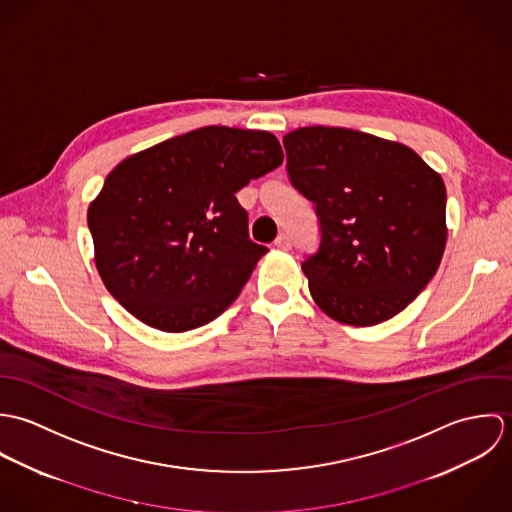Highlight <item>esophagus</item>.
Masks as SVG:
<instances>
[{"instance_id": "esophagus-1", "label": "esophagus", "mask_w": 512, "mask_h": 512, "mask_svg": "<svg viewBox=\"0 0 512 512\" xmlns=\"http://www.w3.org/2000/svg\"><path fill=\"white\" fill-rule=\"evenodd\" d=\"M274 244H276L278 248H282V250H290V248H292V240H290L288 234H280V236L274 240Z\"/></svg>"}]
</instances>
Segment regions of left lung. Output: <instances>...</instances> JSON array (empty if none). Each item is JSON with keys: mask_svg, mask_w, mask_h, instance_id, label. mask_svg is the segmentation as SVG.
Masks as SVG:
<instances>
[{"mask_svg": "<svg viewBox=\"0 0 512 512\" xmlns=\"http://www.w3.org/2000/svg\"><path fill=\"white\" fill-rule=\"evenodd\" d=\"M293 187L315 203L319 252L301 264L331 319L368 327L412 303L447 242L445 185L414 149L347 128L284 136Z\"/></svg>", "mask_w": 512, "mask_h": 512, "instance_id": "obj_1", "label": "left lung"}]
</instances>
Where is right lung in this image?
<instances>
[{"label": "right lung", "mask_w": 512, "mask_h": 512, "mask_svg": "<svg viewBox=\"0 0 512 512\" xmlns=\"http://www.w3.org/2000/svg\"><path fill=\"white\" fill-rule=\"evenodd\" d=\"M282 161L274 134L226 126L120 161L86 213L106 290L165 333L217 319L268 252L248 238L236 193Z\"/></svg>", "instance_id": "add662e5"}]
</instances>
